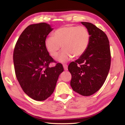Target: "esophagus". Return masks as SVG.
<instances>
[{
    "instance_id": "esophagus-1",
    "label": "esophagus",
    "mask_w": 125,
    "mask_h": 125,
    "mask_svg": "<svg viewBox=\"0 0 125 125\" xmlns=\"http://www.w3.org/2000/svg\"><path fill=\"white\" fill-rule=\"evenodd\" d=\"M63 68H64V69L65 71L68 70V65L67 64H63Z\"/></svg>"
}]
</instances>
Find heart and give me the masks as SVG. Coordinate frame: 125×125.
<instances>
[{
  "mask_svg": "<svg viewBox=\"0 0 125 125\" xmlns=\"http://www.w3.org/2000/svg\"><path fill=\"white\" fill-rule=\"evenodd\" d=\"M90 35L84 26L73 25L60 27L54 31L52 37L47 38L45 47L53 57L57 56L61 49H63L58 60L64 62L72 58L78 57L85 52L89 45Z\"/></svg>",
  "mask_w": 125,
  "mask_h": 125,
  "instance_id": "heart-1",
  "label": "heart"
}]
</instances>
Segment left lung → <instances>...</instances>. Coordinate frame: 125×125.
<instances>
[{
  "label": "left lung",
  "mask_w": 125,
  "mask_h": 125,
  "mask_svg": "<svg viewBox=\"0 0 125 125\" xmlns=\"http://www.w3.org/2000/svg\"><path fill=\"white\" fill-rule=\"evenodd\" d=\"M90 35L85 52L68 69L72 75L73 90L83 96L92 95L104 83L111 65L109 41L105 33L90 22H82Z\"/></svg>",
  "instance_id": "left-lung-1"
}]
</instances>
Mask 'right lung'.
<instances>
[{
	"label": "right lung",
	"mask_w": 125,
	"mask_h": 125,
	"mask_svg": "<svg viewBox=\"0 0 125 125\" xmlns=\"http://www.w3.org/2000/svg\"><path fill=\"white\" fill-rule=\"evenodd\" d=\"M52 30L45 22L29 25L19 37L14 50L17 79L25 94L37 101L45 100L51 95L59 75L64 70L60 63L49 67L51 63H56L45 44Z\"/></svg>",
	"instance_id": "right-lung-1"
}]
</instances>
